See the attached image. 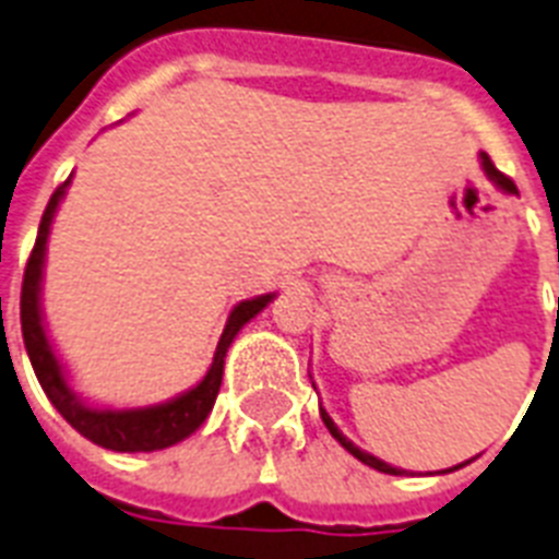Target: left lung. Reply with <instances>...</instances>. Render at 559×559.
Wrapping results in <instances>:
<instances>
[{
  "label": "left lung",
  "mask_w": 559,
  "mask_h": 559,
  "mask_svg": "<svg viewBox=\"0 0 559 559\" xmlns=\"http://www.w3.org/2000/svg\"><path fill=\"white\" fill-rule=\"evenodd\" d=\"M481 165H485V174H487V177H490V179H493L496 186L504 188V191H508V193H516V186H513V179H511V177H504L502 170L496 168L493 159H490L487 153H481ZM322 420H324V426L331 429L333 438H336V441H340L342 447H345V450H348L350 455H354V459H359V461H362V464H368V467L380 469V473H391V476H397V473H403V469L391 467V464H385V461L373 459V455H368V452H362V450H359V447H354V443H350L348 438H345V435H342L340 429L333 426V420H331V417H328V412H324V408H322ZM452 469H455V467H452Z\"/></svg>",
  "instance_id": "obj_1"
}]
</instances>
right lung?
<instances>
[{"instance_id": "add662e5", "label": "right lung", "mask_w": 559, "mask_h": 559, "mask_svg": "<svg viewBox=\"0 0 559 559\" xmlns=\"http://www.w3.org/2000/svg\"><path fill=\"white\" fill-rule=\"evenodd\" d=\"M72 179V177H69ZM57 186L51 193L43 219H39L37 240L31 249V258L25 263V275H22V296H20V322H22V340H25V350H28L31 366L37 373L39 385L46 391V397L55 403V408L66 417V424H72V429L90 438L92 443H98L104 450L116 452H153L165 450L170 443L182 441L193 429H200L202 420L209 417L214 400H217L219 382H223V359L237 336V331L243 328L252 316H258L263 307L270 305L272 296H258L252 301H240L231 310L226 322V331L217 342V354L211 362L205 380L197 389L186 391L182 397L162 403L153 408H130V412H109V408H90L83 406L81 400L74 397L66 377L60 371L55 350L48 345L43 322H39V275H43V258H46V240L48 228H51V217H55L57 202L63 200L66 186Z\"/></svg>"}]
</instances>
